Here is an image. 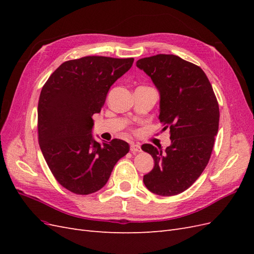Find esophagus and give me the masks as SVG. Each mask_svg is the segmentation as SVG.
<instances>
[{
  "mask_svg": "<svg viewBox=\"0 0 254 254\" xmlns=\"http://www.w3.org/2000/svg\"><path fill=\"white\" fill-rule=\"evenodd\" d=\"M130 150H131V152H133V153L140 152L141 151V146L139 144L131 143V145H130Z\"/></svg>",
  "mask_w": 254,
  "mask_h": 254,
  "instance_id": "obj_1",
  "label": "esophagus"
}]
</instances>
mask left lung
Returning <instances> with one entry per match:
<instances>
[{
	"mask_svg": "<svg viewBox=\"0 0 254 254\" xmlns=\"http://www.w3.org/2000/svg\"><path fill=\"white\" fill-rule=\"evenodd\" d=\"M136 66L159 91V120L164 130L170 129L172 140L165 151L142 145L155 161L152 171L144 176V184L160 196L180 194L209 163L219 124L216 96L201 67L176 55L142 58Z\"/></svg>",
	"mask_w": 254,
	"mask_h": 254,
	"instance_id": "obj_1",
	"label": "left lung"
}]
</instances>
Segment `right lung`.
Returning <instances> with one entry per match:
<instances>
[{"label": "right lung", "mask_w": 254, "mask_h": 254, "mask_svg": "<svg viewBox=\"0 0 254 254\" xmlns=\"http://www.w3.org/2000/svg\"><path fill=\"white\" fill-rule=\"evenodd\" d=\"M133 58L87 56L68 60L43 86L38 103V140L56 180L72 193L89 195L108 181L129 151L127 142H96L92 115L99 113L112 84Z\"/></svg>", "instance_id": "add662e5"}]
</instances>
